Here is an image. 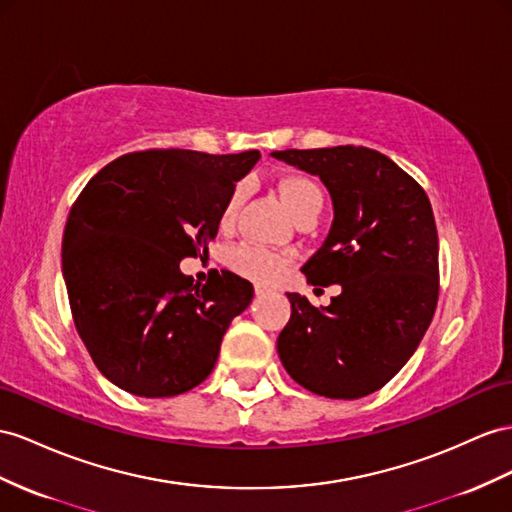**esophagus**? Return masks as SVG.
I'll return each mask as SVG.
<instances>
[{"instance_id":"obj_1","label":"esophagus","mask_w":512,"mask_h":512,"mask_svg":"<svg viewBox=\"0 0 512 512\" xmlns=\"http://www.w3.org/2000/svg\"><path fill=\"white\" fill-rule=\"evenodd\" d=\"M255 294L261 298V296H266V294H270V290H268V287H261V285H257L255 287Z\"/></svg>"}]
</instances>
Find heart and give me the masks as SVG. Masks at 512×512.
I'll use <instances>...</instances> for the list:
<instances>
[{
  "label": "heart",
  "mask_w": 512,
  "mask_h": 512,
  "mask_svg": "<svg viewBox=\"0 0 512 512\" xmlns=\"http://www.w3.org/2000/svg\"><path fill=\"white\" fill-rule=\"evenodd\" d=\"M246 181L235 183L231 192L227 194L225 203L220 207V227L229 229L233 227L235 218H238L240 207L246 199ZM279 192L281 199L287 207V212L292 214L294 220L303 218L307 214H320L322 209V190L318 188L316 181H311L309 177L303 175H292L285 177L279 183ZM290 264V257L283 253H274L268 251V248H259V246H238L231 253V266L238 270L244 277L253 279L257 283H274L283 277V272Z\"/></svg>",
  "instance_id": "b5f03b06"
}]
</instances>
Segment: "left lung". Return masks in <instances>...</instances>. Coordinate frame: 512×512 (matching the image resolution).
Wrapping results in <instances>:
<instances>
[{"label":"left lung","instance_id":"8db88e82","mask_svg":"<svg viewBox=\"0 0 512 512\" xmlns=\"http://www.w3.org/2000/svg\"><path fill=\"white\" fill-rule=\"evenodd\" d=\"M318 175L333 225L303 266L311 285H342L329 307L287 294L290 322L277 339L283 368L324 398L357 400L385 387L411 359L435 316L439 240L424 188L368 147L272 151Z\"/></svg>","mask_w":512,"mask_h":512}]
</instances>
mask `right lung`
Wrapping results in <instances>:
<instances>
[{"instance_id": "1", "label": "right lung", "mask_w": 512, "mask_h": 512, "mask_svg": "<svg viewBox=\"0 0 512 512\" xmlns=\"http://www.w3.org/2000/svg\"><path fill=\"white\" fill-rule=\"evenodd\" d=\"M259 157L136 151L103 166L77 196L62 274L75 329L116 387L170 398L212 374L253 285L229 270L199 285L179 261L216 238L222 203Z\"/></svg>"}]
</instances>
